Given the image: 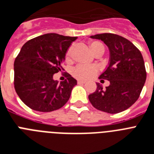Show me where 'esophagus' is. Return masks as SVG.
Masks as SVG:
<instances>
[{
    "instance_id": "34e87169",
    "label": "esophagus",
    "mask_w": 154,
    "mask_h": 154,
    "mask_svg": "<svg viewBox=\"0 0 154 154\" xmlns=\"http://www.w3.org/2000/svg\"><path fill=\"white\" fill-rule=\"evenodd\" d=\"M78 82V84H84L86 82H85V81H81V80H78V82Z\"/></svg>"
}]
</instances>
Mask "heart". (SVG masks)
<instances>
[{
	"label": "heart",
	"mask_w": 154,
	"mask_h": 154,
	"mask_svg": "<svg viewBox=\"0 0 154 154\" xmlns=\"http://www.w3.org/2000/svg\"><path fill=\"white\" fill-rule=\"evenodd\" d=\"M90 48L95 56L102 55L105 52V47L102 43H101L100 42H97V41L91 42L90 43ZM72 47H70L66 52L65 60L67 62H70L72 60ZM97 72V68L96 66H86L80 64V65L76 66L73 69L72 75L75 78L79 80H86L94 75Z\"/></svg>",
	"instance_id": "heart-1"
}]
</instances>
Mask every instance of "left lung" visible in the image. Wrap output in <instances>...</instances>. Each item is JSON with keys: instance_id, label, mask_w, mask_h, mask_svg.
Listing matches in <instances>:
<instances>
[{"instance_id": "left-lung-1", "label": "left lung", "mask_w": 154, "mask_h": 154, "mask_svg": "<svg viewBox=\"0 0 154 154\" xmlns=\"http://www.w3.org/2000/svg\"><path fill=\"white\" fill-rule=\"evenodd\" d=\"M104 42L109 47L110 58L106 70L99 79L110 85L89 95L95 109L108 113H118L131 107L139 97L146 79V72L141 52L130 41L115 34L105 33L91 36Z\"/></svg>"}]
</instances>
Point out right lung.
<instances>
[{
	"mask_svg": "<svg viewBox=\"0 0 154 154\" xmlns=\"http://www.w3.org/2000/svg\"><path fill=\"white\" fill-rule=\"evenodd\" d=\"M77 37L50 33L26 42L14 62V86L23 102L33 110L52 112L70 98L77 81L66 73L59 83L53 75L63 69L62 63Z\"/></svg>",
	"mask_w": 154,
	"mask_h": 154,
	"instance_id": "1",
	"label": "right lung"
}]
</instances>
